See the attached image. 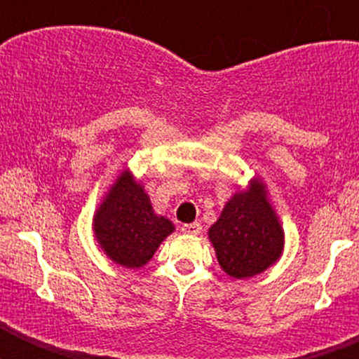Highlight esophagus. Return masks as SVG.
I'll return each mask as SVG.
<instances>
[{
  "mask_svg": "<svg viewBox=\"0 0 359 359\" xmlns=\"http://www.w3.org/2000/svg\"><path fill=\"white\" fill-rule=\"evenodd\" d=\"M183 233H189V236H199L201 233V224L199 223H189L182 226Z\"/></svg>",
  "mask_w": 359,
  "mask_h": 359,
  "instance_id": "esophagus-1",
  "label": "esophagus"
}]
</instances>
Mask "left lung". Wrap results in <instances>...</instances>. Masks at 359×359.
Returning a JSON list of instances; mask_svg holds the SVG:
<instances>
[{"label": "left lung", "instance_id": "left-lung-1", "mask_svg": "<svg viewBox=\"0 0 359 359\" xmlns=\"http://www.w3.org/2000/svg\"><path fill=\"white\" fill-rule=\"evenodd\" d=\"M208 239L224 273L231 278H252L282 257L284 228L262 180L252 177L224 205L208 230Z\"/></svg>", "mask_w": 359, "mask_h": 359}]
</instances>
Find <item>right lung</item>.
Returning <instances> with one entry per match:
<instances>
[{
	"mask_svg": "<svg viewBox=\"0 0 359 359\" xmlns=\"http://www.w3.org/2000/svg\"><path fill=\"white\" fill-rule=\"evenodd\" d=\"M93 233L109 261L140 269L152 259L174 224L152 208L144 185L129 169L116 176L93 215Z\"/></svg>",
	"mask_w": 359,
	"mask_h": 359,
	"instance_id": "right-lung-1",
	"label": "right lung"
}]
</instances>
